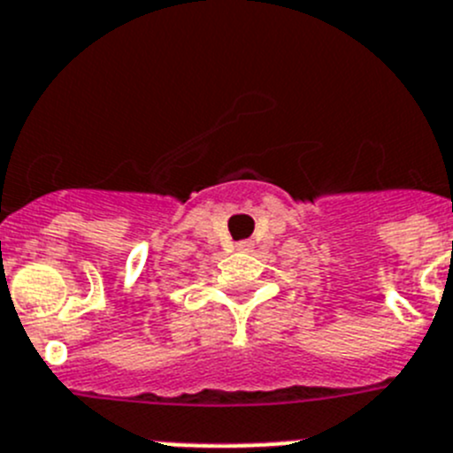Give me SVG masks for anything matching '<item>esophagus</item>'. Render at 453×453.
<instances>
[{"label": "esophagus", "instance_id": "1", "mask_svg": "<svg viewBox=\"0 0 453 453\" xmlns=\"http://www.w3.org/2000/svg\"><path fill=\"white\" fill-rule=\"evenodd\" d=\"M235 247H238L240 251H249V249H251V242H247V240H244V242H238Z\"/></svg>", "mask_w": 453, "mask_h": 453}]
</instances>
